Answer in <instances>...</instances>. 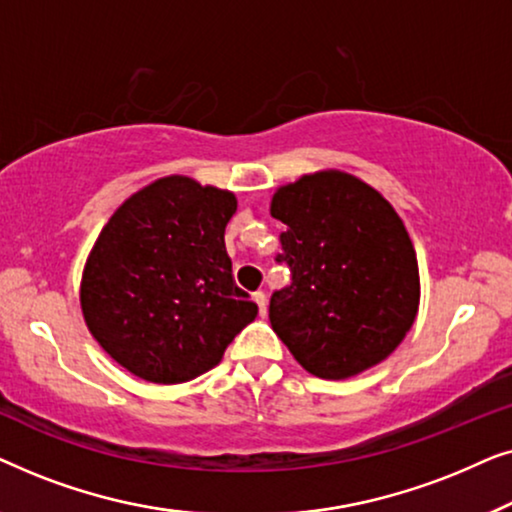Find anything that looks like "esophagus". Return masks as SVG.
I'll return each mask as SVG.
<instances>
[{"label": "esophagus", "mask_w": 512, "mask_h": 512, "mask_svg": "<svg viewBox=\"0 0 512 512\" xmlns=\"http://www.w3.org/2000/svg\"><path fill=\"white\" fill-rule=\"evenodd\" d=\"M254 300H256V305H258V312H261V317H265V314H268V296H265L263 291H256L254 293Z\"/></svg>", "instance_id": "34e87169"}]
</instances>
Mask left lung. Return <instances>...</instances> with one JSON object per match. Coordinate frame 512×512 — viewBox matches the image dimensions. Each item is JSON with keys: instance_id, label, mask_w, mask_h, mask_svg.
I'll list each match as a JSON object with an SVG mask.
<instances>
[{"instance_id": "1", "label": "left lung", "mask_w": 512, "mask_h": 512, "mask_svg": "<svg viewBox=\"0 0 512 512\" xmlns=\"http://www.w3.org/2000/svg\"><path fill=\"white\" fill-rule=\"evenodd\" d=\"M286 226L277 263L291 284L272 293L270 324L307 373L345 380L401 345L419 307V268L394 207L352 174L326 170L272 195Z\"/></svg>"}]
</instances>
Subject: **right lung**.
Instances as JSON below:
<instances>
[{"mask_svg":"<svg viewBox=\"0 0 512 512\" xmlns=\"http://www.w3.org/2000/svg\"><path fill=\"white\" fill-rule=\"evenodd\" d=\"M235 212L233 193L174 174L130 195L102 228L83 268L81 310L132 375L193 380L256 319L223 242Z\"/></svg>","mask_w":512,"mask_h":512,"instance_id":"1","label":"right lung"}]
</instances>
